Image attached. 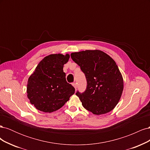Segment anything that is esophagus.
<instances>
[{"instance_id":"esophagus-1","label":"esophagus","mask_w":150,"mask_h":150,"mask_svg":"<svg viewBox=\"0 0 150 150\" xmlns=\"http://www.w3.org/2000/svg\"><path fill=\"white\" fill-rule=\"evenodd\" d=\"M72 85H73V86L74 87L75 89H77V87H78V86H77V83H74L73 84H72Z\"/></svg>"}]
</instances>
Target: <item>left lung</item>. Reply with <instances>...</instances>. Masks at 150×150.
Returning a JSON list of instances; mask_svg holds the SVG:
<instances>
[{
  "label": "left lung",
  "mask_w": 150,
  "mask_h": 150,
  "mask_svg": "<svg viewBox=\"0 0 150 150\" xmlns=\"http://www.w3.org/2000/svg\"><path fill=\"white\" fill-rule=\"evenodd\" d=\"M71 57L85 74L87 88L76 93L83 107L94 115L106 114L118 103L123 91V79L115 61L99 50L72 52Z\"/></svg>",
  "instance_id": "1"
}]
</instances>
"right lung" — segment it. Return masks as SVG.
I'll return each instance as SVG.
<instances>
[{
  "label": "right lung",
  "instance_id": "obj_1",
  "mask_svg": "<svg viewBox=\"0 0 150 150\" xmlns=\"http://www.w3.org/2000/svg\"><path fill=\"white\" fill-rule=\"evenodd\" d=\"M69 54H51L40 61L28 79L27 96L37 110L44 112L56 111L64 105L75 89L67 83L64 65Z\"/></svg>",
  "mask_w": 150,
  "mask_h": 150
}]
</instances>
